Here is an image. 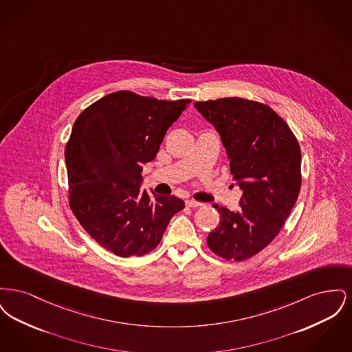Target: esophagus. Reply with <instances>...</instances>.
Listing matches in <instances>:
<instances>
[{"mask_svg": "<svg viewBox=\"0 0 352 352\" xmlns=\"http://www.w3.org/2000/svg\"><path fill=\"white\" fill-rule=\"evenodd\" d=\"M186 206L187 207H201V206H203V203H201V201H192V199H188V201H186Z\"/></svg>", "mask_w": 352, "mask_h": 352, "instance_id": "34e87169", "label": "esophagus"}]
</instances>
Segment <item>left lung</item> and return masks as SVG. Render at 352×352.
<instances>
[{
	"mask_svg": "<svg viewBox=\"0 0 352 352\" xmlns=\"http://www.w3.org/2000/svg\"><path fill=\"white\" fill-rule=\"evenodd\" d=\"M194 105L220 134L234 179L243 190L236 212L212 204L221 220L207 244L226 260L244 261L272 243L298 198L300 144L267 104L224 98Z\"/></svg>",
	"mask_w": 352,
	"mask_h": 352,
	"instance_id": "1",
	"label": "left lung"
}]
</instances>
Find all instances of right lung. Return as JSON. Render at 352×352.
I'll return each instance as SVG.
<instances>
[{
    "label": "right lung",
    "mask_w": 352,
    "mask_h": 352,
    "mask_svg": "<svg viewBox=\"0 0 352 352\" xmlns=\"http://www.w3.org/2000/svg\"><path fill=\"white\" fill-rule=\"evenodd\" d=\"M190 102L118 91L87 107L72 126L65 151L71 211L116 256L153 251L170 219L184 208L174 195L142 190L141 171Z\"/></svg>",
    "instance_id": "1"
}]
</instances>
